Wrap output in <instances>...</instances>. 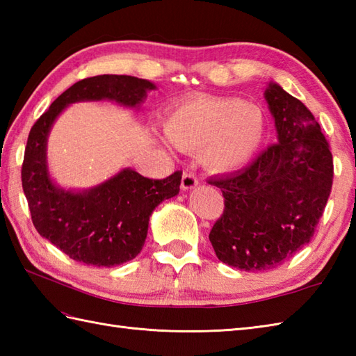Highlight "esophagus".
I'll return each instance as SVG.
<instances>
[{
  "label": "esophagus",
  "mask_w": 356,
  "mask_h": 356,
  "mask_svg": "<svg viewBox=\"0 0 356 356\" xmlns=\"http://www.w3.org/2000/svg\"><path fill=\"white\" fill-rule=\"evenodd\" d=\"M197 185H199V179L195 177L194 172H184L182 182H180V186H182L184 191L194 190V188Z\"/></svg>",
  "instance_id": "obj_1"
}]
</instances>
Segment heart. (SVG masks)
I'll return each mask as SVG.
<instances>
[{
    "label": "heart",
    "instance_id": "heart-1",
    "mask_svg": "<svg viewBox=\"0 0 356 356\" xmlns=\"http://www.w3.org/2000/svg\"><path fill=\"white\" fill-rule=\"evenodd\" d=\"M174 147L200 153L214 172L241 170L259 154L268 136L261 107L232 96H200L174 108L163 122Z\"/></svg>",
    "mask_w": 356,
    "mask_h": 356
}]
</instances>
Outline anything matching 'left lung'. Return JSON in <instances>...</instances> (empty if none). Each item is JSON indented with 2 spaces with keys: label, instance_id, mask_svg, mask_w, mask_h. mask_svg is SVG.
<instances>
[{
  "label": "left lung",
  "instance_id": "8db88e82",
  "mask_svg": "<svg viewBox=\"0 0 356 356\" xmlns=\"http://www.w3.org/2000/svg\"><path fill=\"white\" fill-rule=\"evenodd\" d=\"M264 99L277 143L246 168L208 180L225 197L209 232L217 259L252 272L280 266L311 241L334 179L329 143L306 105L277 82Z\"/></svg>",
  "mask_w": 356,
  "mask_h": 356
}]
</instances>
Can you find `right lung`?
Here are the masks:
<instances>
[{"label": "right lung", "mask_w": 356, "mask_h": 356, "mask_svg": "<svg viewBox=\"0 0 356 356\" xmlns=\"http://www.w3.org/2000/svg\"><path fill=\"white\" fill-rule=\"evenodd\" d=\"M156 84L127 74L82 79L58 96L29 133L21 179L40 236L70 259L111 268L133 260L145 243L149 216L157 205L180 191L182 172L153 180L122 168L105 182L70 190L51 179L47 139L58 116L74 102L111 101L139 110Z\"/></svg>", "instance_id": "right-lung-1"}]
</instances>
